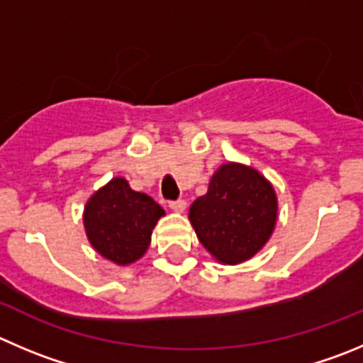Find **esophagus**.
I'll list each match as a JSON object with an SVG mask.
<instances>
[{
	"label": "esophagus",
	"mask_w": 363,
	"mask_h": 363,
	"mask_svg": "<svg viewBox=\"0 0 363 363\" xmlns=\"http://www.w3.org/2000/svg\"><path fill=\"white\" fill-rule=\"evenodd\" d=\"M169 206H171L172 212H184V210L187 208V203H185L184 199H176V201L169 203Z\"/></svg>",
	"instance_id": "esophagus-1"
}]
</instances>
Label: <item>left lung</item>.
Segmentation results:
<instances>
[{
  "instance_id": "obj_1",
  "label": "left lung",
  "mask_w": 363,
  "mask_h": 363,
  "mask_svg": "<svg viewBox=\"0 0 363 363\" xmlns=\"http://www.w3.org/2000/svg\"><path fill=\"white\" fill-rule=\"evenodd\" d=\"M189 219L217 262L237 265L253 258L271 239L278 199L271 182L257 169L228 162L212 176L206 194L192 203Z\"/></svg>"
}]
</instances>
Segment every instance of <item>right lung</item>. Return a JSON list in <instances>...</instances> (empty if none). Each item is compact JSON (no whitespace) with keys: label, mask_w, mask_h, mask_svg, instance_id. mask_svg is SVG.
Listing matches in <instances>:
<instances>
[{"label":"right lung","mask_w":363,"mask_h":363,"mask_svg":"<svg viewBox=\"0 0 363 363\" xmlns=\"http://www.w3.org/2000/svg\"><path fill=\"white\" fill-rule=\"evenodd\" d=\"M164 208L144 192H135L121 176L96 191L85 205L89 242L106 260L130 265L150 247L151 233Z\"/></svg>","instance_id":"add662e5"}]
</instances>
